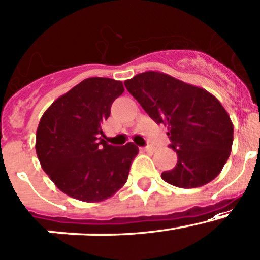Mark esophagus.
<instances>
[{
    "label": "esophagus",
    "mask_w": 260,
    "mask_h": 260,
    "mask_svg": "<svg viewBox=\"0 0 260 260\" xmlns=\"http://www.w3.org/2000/svg\"><path fill=\"white\" fill-rule=\"evenodd\" d=\"M141 149L145 153H150V154H153L154 152H155V148L154 147H145V148H141Z\"/></svg>",
    "instance_id": "obj_1"
}]
</instances>
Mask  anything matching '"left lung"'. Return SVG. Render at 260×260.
Wrapping results in <instances>:
<instances>
[{
    "label": "left lung",
    "mask_w": 260,
    "mask_h": 260,
    "mask_svg": "<svg viewBox=\"0 0 260 260\" xmlns=\"http://www.w3.org/2000/svg\"><path fill=\"white\" fill-rule=\"evenodd\" d=\"M125 87L155 123L168 127L175 168L161 173L168 184L193 189L221 173L231 154L233 123L212 93L160 71L125 80Z\"/></svg>",
    "instance_id": "1"
}]
</instances>
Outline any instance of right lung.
Masks as SVG:
<instances>
[{"mask_svg": "<svg viewBox=\"0 0 260 260\" xmlns=\"http://www.w3.org/2000/svg\"><path fill=\"white\" fill-rule=\"evenodd\" d=\"M123 91L122 81L88 78L43 113L36 135L37 156L50 180L70 198L104 201L127 181L138 147L131 142L112 147L102 139L111 105Z\"/></svg>", "mask_w": 260, "mask_h": 260, "instance_id": "1", "label": "right lung"}]
</instances>
